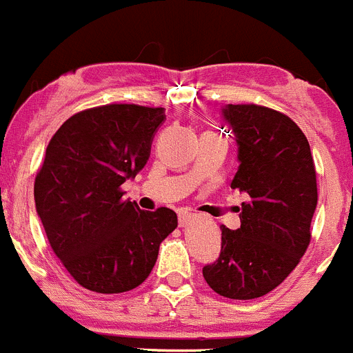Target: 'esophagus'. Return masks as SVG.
<instances>
[{"instance_id": "34e87169", "label": "esophagus", "mask_w": 353, "mask_h": 353, "mask_svg": "<svg viewBox=\"0 0 353 353\" xmlns=\"http://www.w3.org/2000/svg\"><path fill=\"white\" fill-rule=\"evenodd\" d=\"M191 219H192V214H188V212L179 214V225H180V227H185V225H188Z\"/></svg>"}]
</instances>
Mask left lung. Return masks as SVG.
Instances as JSON below:
<instances>
[{
  "label": "left lung",
  "mask_w": 353,
  "mask_h": 353,
  "mask_svg": "<svg viewBox=\"0 0 353 353\" xmlns=\"http://www.w3.org/2000/svg\"><path fill=\"white\" fill-rule=\"evenodd\" d=\"M223 117L239 159L232 189L250 200L241 205L237 230L221 227V252L203 268V279L221 296L254 300L282 284L311 243L314 161L307 137L285 114L250 103L227 105Z\"/></svg>",
  "instance_id": "obj_1"
}]
</instances>
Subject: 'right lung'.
<instances>
[{
    "label": "right lung",
    "instance_id": "add662e5",
    "mask_svg": "<svg viewBox=\"0 0 353 353\" xmlns=\"http://www.w3.org/2000/svg\"><path fill=\"white\" fill-rule=\"evenodd\" d=\"M164 108L112 103L74 114L51 137L35 176V209L69 275L94 293H125L148 279L176 228L171 209L141 210L121 183L148 162Z\"/></svg>",
    "mask_w": 353,
    "mask_h": 353
}]
</instances>
